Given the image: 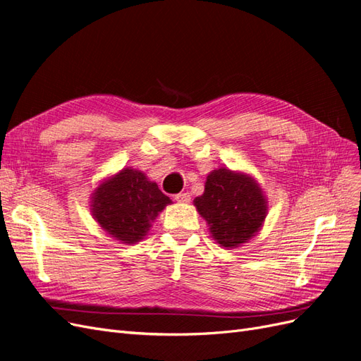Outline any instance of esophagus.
I'll list each match as a JSON object with an SVG mask.
<instances>
[{"mask_svg":"<svg viewBox=\"0 0 361 361\" xmlns=\"http://www.w3.org/2000/svg\"><path fill=\"white\" fill-rule=\"evenodd\" d=\"M174 200H176L178 203H190L191 195H190V192H179L174 195Z\"/></svg>","mask_w":361,"mask_h":361,"instance_id":"34e87169","label":"esophagus"}]
</instances>
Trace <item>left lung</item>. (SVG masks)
<instances>
[{"label": "left lung", "instance_id": "left-lung-1", "mask_svg": "<svg viewBox=\"0 0 361 361\" xmlns=\"http://www.w3.org/2000/svg\"><path fill=\"white\" fill-rule=\"evenodd\" d=\"M194 206L221 247L235 248L257 233L267 216V199L259 183L244 173L218 169L207 174L204 192Z\"/></svg>", "mask_w": 361, "mask_h": 361}]
</instances>
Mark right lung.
<instances>
[{"label": "right lung", "instance_id": "add662e5", "mask_svg": "<svg viewBox=\"0 0 361 361\" xmlns=\"http://www.w3.org/2000/svg\"><path fill=\"white\" fill-rule=\"evenodd\" d=\"M171 203L145 173L123 169L102 182L92 197L94 220L117 241L134 244L143 239L158 214Z\"/></svg>", "mask_w": 361, "mask_h": 361}]
</instances>
